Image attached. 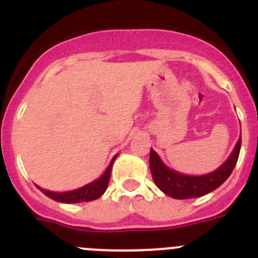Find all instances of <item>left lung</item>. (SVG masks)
<instances>
[{
  "label": "left lung",
  "mask_w": 258,
  "mask_h": 258,
  "mask_svg": "<svg viewBox=\"0 0 258 258\" xmlns=\"http://www.w3.org/2000/svg\"><path fill=\"white\" fill-rule=\"evenodd\" d=\"M241 137H239L235 149L230 157L214 172L204 175H186L170 169L161 161L159 155L151 149L150 154V169L155 184L164 194L173 199H192L200 198L220 187L229 178L234 170L240 152Z\"/></svg>",
  "instance_id": "left-lung-1"
}]
</instances>
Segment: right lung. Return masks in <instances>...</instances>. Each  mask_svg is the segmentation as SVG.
<instances>
[{
  "mask_svg": "<svg viewBox=\"0 0 258 258\" xmlns=\"http://www.w3.org/2000/svg\"><path fill=\"white\" fill-rule=\"evenodd\" d=\"M117 157L113 156V159L109 163L108 168L106 169V172L103 173L102 177H99L98 179L93 181L92 183L85 184L83 187L77 188V190H72V191H66V192H52V191H47L45 188H40L42 192L49 197L50 199L55 200V202H60V203H81V202H92V200L98 199L99 197H102L104 194V191L107 190V186H108L109 182V175H111V169H112L113 161Z\"/></svg>",
  "mask_w": 258,
  "mask_h": 258,
  "instance_id": "1",
  "label": "right lung"
}]
</instances>
